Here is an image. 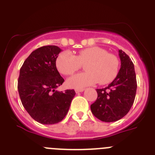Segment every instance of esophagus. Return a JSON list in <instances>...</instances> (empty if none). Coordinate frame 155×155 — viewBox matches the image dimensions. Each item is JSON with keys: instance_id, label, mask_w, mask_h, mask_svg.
Segmentation results:
<instances>
[{"instance_id": "1", "label": "esophagus", "mask_w": 155, "mask_h": 155, "mask_svg": "<svg viewBox=\"0 0 155 155\" xmlns=\"http://www.w3.org/2000/svg\"><path fill=\"white\" fill-rule=\"evenodd\" d=\"M84 91V88H77V89H75V92L76 93L82 92V91Z\"/></svg>"}]
</instances>
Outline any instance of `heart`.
<instances>
[{"instance_id": "obj_1", "label": "heart", "mask_w": 155, "mask_h": 155, "mask_svg": "<svg viewBox=\"0 0 155 155\" xmlns=\"http://www.w3.org/2000/svg\"><path fill=\"white\" fill-rule=\"evenodd\" d=\"M86 64L87 72L74 75L68 80V84L74 88H82L98 82L108 84L118 74L120 61L113 53L104 48L92 46L81 50L75 56L69 51H64L58 56L56 65L64 75H71Z\"/></svg>"}]
</instances>
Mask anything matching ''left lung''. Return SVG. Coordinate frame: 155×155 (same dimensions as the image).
I'll use <instances>...</instances> for the list:
<instances>
[{"label":"left lung","mask_w":155,"mask_h":155,"mask_svg":"<svg viewBox=\"0 0 155 155\" xmlns=\"http://www.w3.org/2000/svg\"><path fill=\"white\" fill-rule=\"evenodd\" d=\"M121 68L116 78L105 88L96 89L98 98L91 105V113L101 121L110 123L122 119L134 104L137 91L134 65L130 57L119 50Z\"/></svg>","instance_id":"obj_1"}]
</instances>
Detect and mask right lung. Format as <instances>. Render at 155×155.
I'll use <instances>...</instances> for the list:
<instances>
[{
    "instance_id": "add662e5",
    "label": "right lung",
    "mask_w": 155,
    "mask_h": 155,
    "mask_svg": "<svg viewBox=\"0 0 155 155\" xmlns=\"http://www.w3.org/2000/svg\"><path fill=\"white\" fill-rule=\"evenodd\" d=\"M61 49L44 46L34 50L20 69L18 90L21 103L31 117L42 124L61 122L69 110L74 90H56L64 83L56 67Z\"/></svg>"
}]
</instances>
